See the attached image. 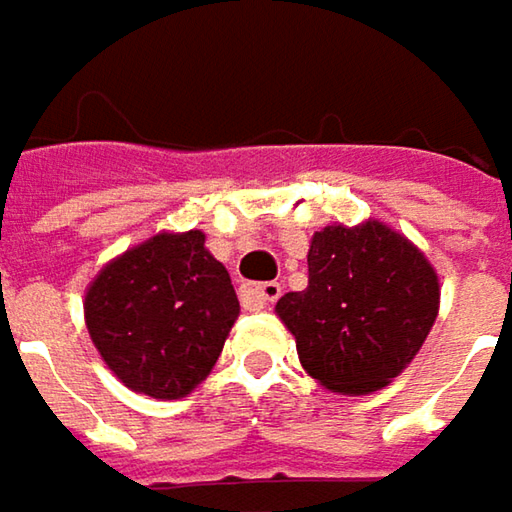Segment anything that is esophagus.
I'll return each instance as SVG.
<instances>
[{"label": "esophagus", "mask_w": 512, "mask_h": 512, "mask_svg": "<svg viewBox=\"0 0 512 512\" xmlns=\"http://www.w3.org/2000/svg\"><path fill=\"white\" fill-rule=\"evenodd\" d=\"M279 294H282V285H279V282L250 285V288L244 291V297H247L253 306H259V309H268V306H274L276 300H279Z\"/></svg>", "instance_id": "esophagus-1"}]
</instances>
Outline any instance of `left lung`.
<instances>
[{
  "instance_id": "1",
  "label": "left lung",
  "mask_w": 512,
  "mask_h": 512,
  "mask_svg": "<svg viewBox=\"0 0 512 512\" xmlns=\"http://www.w3.org/2000/svg\"><path fill=\"white\" fill-rule=\"evenodd\" d=\"M437 311L434 265L414 241L376 218L314 233L309 288L276 303L303 370L344 396L393 382L425 344Z\"/></svg>"
}]
</instances>
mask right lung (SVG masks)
<instances>
[{
  "instance_id": "add662e5",
  "label": "right lung",
  "mask_w": 512,
  "mask_h": 512,
  "mask_svg": "<svg viewBox=\"0 0 512 512\" xmlns=\"http://www.w3.org/2000/svg\"><path fill=\"white\" fill-rule=\"evenodd\" d=\"M84 320L125 387L180 399L215 367L238 320V297L201 230L157 233L95 274Z\"/></svg>"
}]
</instances>
